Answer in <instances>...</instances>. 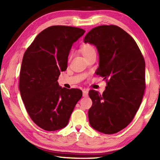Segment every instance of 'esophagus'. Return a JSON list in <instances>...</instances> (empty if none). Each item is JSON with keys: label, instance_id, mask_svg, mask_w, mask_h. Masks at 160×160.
I'll list each match as a JSON object with an SVG mask.
<instances>
[{"label": "esophagus", "instance_id": "obj_1", "mask_svg": "<svg viewBox=\"0 0 160 160\" xmlns=\"http://www.w3.org/2000/svg\"><path fill=\"white\" fill-rule=\"evenodd\" d=\"M82 93H83V97H87L88 93H89V90L84 89L82 90Z\"/></svg>", "mask_w": 160, "mask_h": 160}]
</instances>
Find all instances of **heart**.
<instances>
[{"label": "heart", "mask_w": 160, "mask_h": 160, "mask_svg": "<svg viewBox=\"0 0 160 160\" xmlns=\"http://www.w3.org/2000/svg\"><path fill=\"white\" fill-rule=\"evenodd\" d=\"M81 52H82V55L85 56L92 52H96V50H95L94 47L90 45V44H84V45L81 47Z\"/></svg>", "instance_id": "obj_1"}]
</instances>
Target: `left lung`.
<instances>
[{
  "instance_id": "obj_1",
  "label": "left lung",
  "mask_w": 160,
  "mask_h": 160,
  "mask_svg": "<svg viewBox=\"0 0 160 160\" xmlns=\"http://www.w3.org/2000/svg\"><path fill=\"white\" fill-rule=\"evenodd\" d=\"M99 55L96 74L107 81L100 95L91 90L93 102L88 116L91 127L104 134L120 131L131 123L145 89V62L132 37L115 25L96 27L84 37Z\"/></svg>"
}]
</instances>
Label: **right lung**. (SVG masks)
I'll use <instances>...</instances> for the list:
<instances>
[{
  "mask_svg": "<svg viewBox=\"0 0 160 160\" xmlns=\"http://www.w3.org/2000/svg\"><path fill=\"white\" fill-rule=\"evenodd\" d=\"M84 32L73 27H49L36 37L24 53L20 71V95L30 118L44 130L65 127L82 96L80 89L61 87L58 79L60 71L67 69L73 44Z\"/></svg>",
  "mask_w": 160,
  "mask_h": 160,
  "instance_id": "1",
  "label": "right lung"
}]
</instances>
